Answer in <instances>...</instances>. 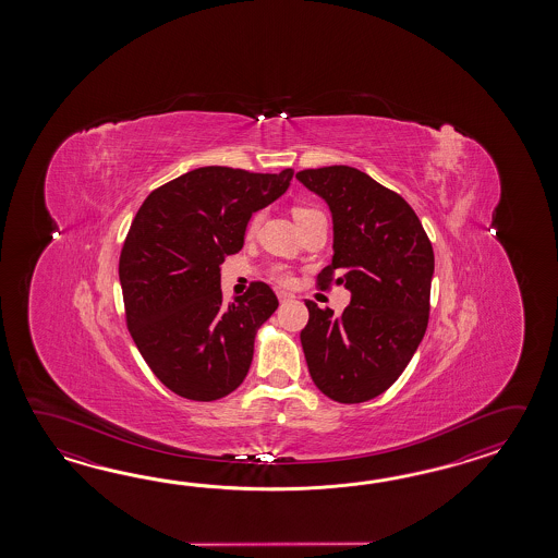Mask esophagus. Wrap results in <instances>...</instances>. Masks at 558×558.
Segmentation results:
<instances>
[{
    "label": "esophagus",
    "mask_w": 558,
    "mask_h": 558,
    "mask_svg": "<svg viewBox=\"0 0 558 558\" xmlns=\"http://www.w3.org/2000/svg\"><path fill=\"white\" fill-rule=\"evenodd\" d=\"M277 296H279V301H281V303H287V301L295 299V295H293V293H287V291H279V293H277Z\"/></svg>",
    "instance_id": "34e87169"
}]
</instances>
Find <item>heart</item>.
<instances>
[{
    "instance_id": "heart-1",
    "label": "heart",
    "mask_w": 558,
    "mask_h": 558,
    "mask_svg": "<svg viewBox=\"0 0 558 558\" xmlns=\"http://www.w3.org/2000/svg\"><path fill=\"white\" fill-rule=\"evenodd\" d=\"M315 214H320L319 209H317V207H308V205H299V207H295V209H293V215H295L296 223H299V221H303V219H307V217H311V215ZM262 211H257V214L251 215L250 223H247V231H250V233H253V231H255V229L259 227V223H262ZM271 277H274L277 283H293V275H291V271H287L284 267H275L274 271H271Z\"/></svg>"
}]
</instances>
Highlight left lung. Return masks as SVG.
<instances>
[{"instance_id":"obj_1","label":"left lung","mask_w":558,"mask_h":558,"mask_svg":"<svg viewBox=\"0 0 558 558\" xmlns=\"http://www.w3.org/2000/svg\"><path fill=\"white\" fill-rule=\"evenodd\" d=\"M296 179L332 214V255L317 287L344 283L341 317L305 301L301 331L311 379L337 403H365L401 377L427 331L435 255L413 207L355 167L303 169Z\"/></svg>"}]
</instances>
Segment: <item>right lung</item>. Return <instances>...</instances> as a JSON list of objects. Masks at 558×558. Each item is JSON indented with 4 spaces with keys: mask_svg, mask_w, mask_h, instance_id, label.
Returning a JSON list of instances; mask_svg holds the SVG:
<instances>
[{
    "mask_svg": "<svg viewBox=\"0 0 558 558\" xmlns=\"http://www.w3.org/2000/svg\"><path fill=\"white\" fill-rule=\"evenodd\" d=\"M291 178L293 169L199 167L151 191L135 215L119 255L125 320L155 377L179 397L217 401L247 377L255 332L279 301L253 281L227 305L219 265Z\"/></svg>",
    "mask_w": 558,
    "mask_h": 558,
    "instance_id": "obj_1",
    "label": "right lung"
}]
</instances>
